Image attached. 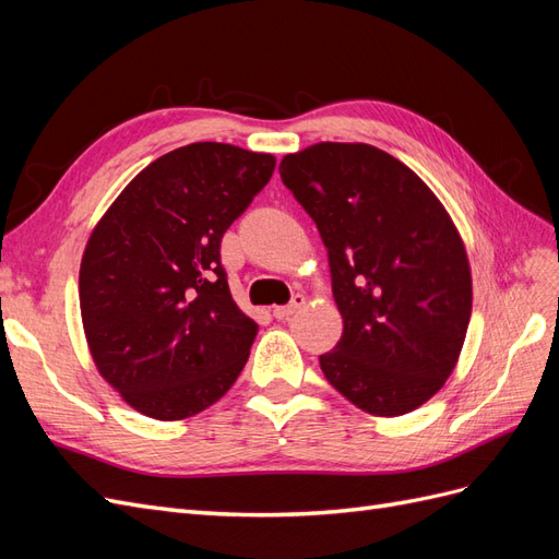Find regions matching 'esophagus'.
<instances>
[{"label":"esophagus","instance_id":"34e87169","mask_svg":"<svg viewBox=\"0 0 559 559\" xmlns=\"http://www.w3.org/2000/svg\"><path fill=\"white\" fill-rule=\"evenodd\" d=\"M302 306H306V296L296 294V296L292 298L289 306H280V308H275V310H273V317H275V319H289V317H292V314H296Z\"/></svg>","mask_w":559,"mask_h":559}]
</instances>
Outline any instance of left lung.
<instances>
[{
    "label": "left lung",
    "instance_id": "obj_1",
    "mask_svg": "<svg viewBox=\"0 0 559 559\" xmlns=\"http://www.w3.org/2000/svg\"><path fill=\"white\" fill-rule=\"evenodd\" d=\"M280 175L329 251L343 337L319 357L357 408L399 417L427 403L460 361L473 286L462 235L408 165L370 144L319 142Z\"/></svg>",
    "mask_w": 559,
    "mask_h": 559
}]
</instances>
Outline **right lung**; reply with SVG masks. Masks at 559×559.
Masks as SVG:
<instances>
[{"mask_svg":"<svg viewBox=\"0 0 559 559\" xmlns=\"http://www.w3.org/2000/svg\"><path fill=\"white\" fill-rule=\"evenodd\" d=\"M275 156L195 142L156 158L93 228L79 270L91 357L121 399L160 421L222 399L259 324L233 300L222 238Z\"/></svg>","mask_w":559,"mask_h":559,"instance_id":"1","label":"right lung"}]
</instances>
